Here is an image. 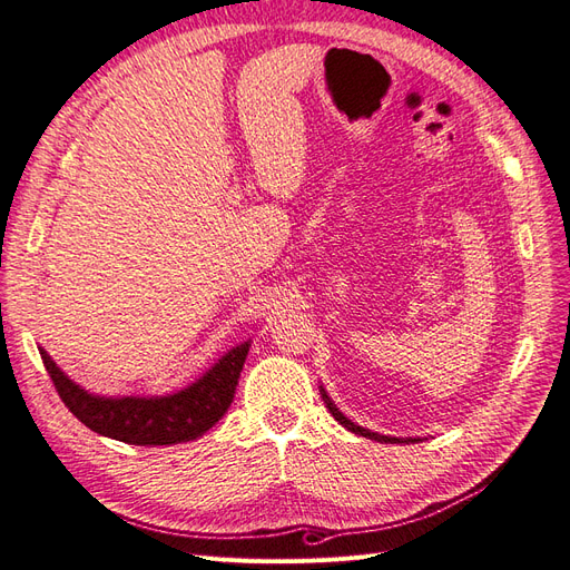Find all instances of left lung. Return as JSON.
<instances>
[{
  "instance_id": "8db88e82",
  "label": "left lung",
  "mask_w": 570,
  "mask_h": 570,
  "mask_svg": "<svg viewBox=\"0 0 570 570\" xmlns=\"http://www.w3.org/2000/svg\"><path fill=\"white\" fill-rule=\"evenodd\" d=\"M321 396H323V402H325V406H327V411L333 413L335 416V421L340 423V425H344L347 430H352V433H356V435H361V438H368V440H375V442H390V444H396V442H416V440H402V438H390V435H377V433H371V430H366V428H361V425H356V423H352L347 416H344V413L333 404V400L331 396H327V392L321 387Z\"/></svg>"
}]
</instances>
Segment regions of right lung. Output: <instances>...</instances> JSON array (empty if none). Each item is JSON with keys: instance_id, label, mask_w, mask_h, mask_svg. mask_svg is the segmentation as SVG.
<instances>
[{"instance_id": "obj_1", "label": "right lung", "mask_w": 570, "mask_h": 570, "mask_svg": "<svg viewBox=\"0 0 570 570\" xmlns=\"http://www.w3.org/2000/svg\"><path fill=\"white\" fill-rule=\"evenodd\" d=\"M249 342L237 344L206 371L197 383L166 396H99L85 392L51 356L40 350L42 364L61 402L95 433L142 446L178 444L202 438L228 411Z\"/></svg>"}]
</instances>
